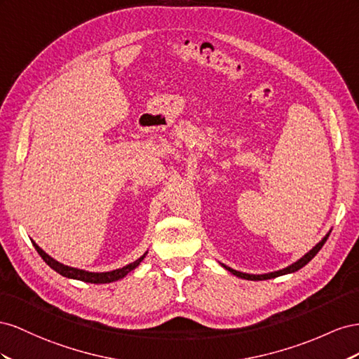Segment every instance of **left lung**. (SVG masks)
Returning a JSON list of instances; mask_svg holds the SVG:
<instances>
[{"label": "left lung", "mask_w": 359, "mask_h": 359, "mask_svg": "<svg viewBox=\"0 0 359 359\" xmlns=\"http://www.w3.org/2000/svg\"><path fill=\"white\" fill-rule=\"evenodd\" d=\"M331 233V231H330ZM330 233L326 234V236L316 245V247H313L309 252H306L304 257H301L298 262H294V263H292L290 266H287V268H284V269H280V271H275V272H269V273H262V275H254V273H245V272H239V271H236V269H231V268H229V266H225V264H222L221 263V266L222 268H225L227 269L229 272H231L233 275H236V276H239V278H243V280H251V281H262V280H271V278H275V276H281V275H285V273H292V272H296V271H299L301 268H304V266L309 263L314 255L320 251V248L323 247L325 245V242H326V239L330 238Z\"/></svg>", "instance_id": "8db88e82"}]
</instances>
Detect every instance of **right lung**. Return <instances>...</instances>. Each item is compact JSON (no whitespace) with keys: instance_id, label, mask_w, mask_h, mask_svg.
<instances>
[{"instance_id":"1","label":"right lung","mask_w":359,"mask_h":359,"mask_svg":"<svg viewBox=\"0 0 359 359\" xmlns=\"http://www.w3.org/2000/svg\"><path fill=\"white\" fill-rule=\"evenodd\" d=\"M33 242V241H32ZM34 248L37 250L39 255L45 260V263L49 266L50 269H54L55 272H58L60 275L66 276V278H72V280H79V281H86V283H91V284H107V283H112V281H117L120 278H125V276L130 272L134 271L137 266L144 260L146 254L144 252L141 255L138 260H135L134 263H129L126 266H123L120 269L116 271H109V272H88V271H83V269H78V268H70V266H66L63 263H60L57 260H54L50 255H48L42 248L39 247L36 242H33Z\"/></svg>"}]
</instances>
